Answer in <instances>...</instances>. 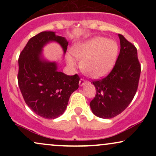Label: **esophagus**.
Masks as SVG:
<instances>
[{"label":"esophagus","mask_w":156,"mask_h":156,"mask_svg":"<svg viewBox=\"0 0 156 156\" xmlns=\"http://www.w3.org/2000/svg\"><path fill=\"white\" fill-rule=\"evenodd\" d=\"M87 83V80H86L84 78H80V81H79V85L80 86H83L84 83Z\"/></svg>","instance_id":"obj_1"}]
</instances>
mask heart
I'll use <instances>...</instances> for the list:
<instances>
[{
  "instance_id": "obj_1",
  "label": "heart",
  "mask_w": 156,
  "mask_h": 156,
  "mask_svg": "<svg viewBox=\"0 0 156 156\" xmlns=\"http://www.w3.org/2000/svg\"><path fill=\"white\" fill-rule=\"evenodd\" d=\"M72 53L82 62L84 74L99 78L106 76L114 68L119 54V46L112 39L95 37L73 46ZM67 62L71 67L76 65V60L71 55H67Z\"/></svg>"
}]
</instances>
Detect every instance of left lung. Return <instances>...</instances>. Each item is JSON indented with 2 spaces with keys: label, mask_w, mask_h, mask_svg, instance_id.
Masks as SVG:
<instances>
[{
  "label": "left lung",
  "mask_w": 156,
  "mask_h": 156,
  "mask_svg": "<svg viewBox=\"0 0 156 156\" xmlns=\"http://www.w3.org/2000/svg\"><path fill=\"white\" fill-rule=\"evenodd\" d=\"M119 37L121 48L114 68L105 78L92 81L96 94L89 105L93 114L103 119L116 117L128 106L140 78L136 48L122 34Z\"/></svg>",
  "instance_id": "left-lung-1"
}]
</instances>
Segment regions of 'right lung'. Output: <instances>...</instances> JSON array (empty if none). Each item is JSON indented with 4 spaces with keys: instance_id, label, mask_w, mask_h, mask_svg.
Instances as JSON below:
<instances>
[{
    "instance_id": "right-lung-1",
    "label": "right lung",
    "mask_w": 156,
    "mask_h": 156,
    "mask_svg": "<svg viewBox=\"0 0 156 156\" xmlns=\"http://www.w3.org/2000/svg\"><path fill=\"white\" fill-rule=\"evenodd\" d=\"M50 41L59 43L66 53L68 42L53 31H43L31 37L18 59L17 80L25 102L37 115L55 119L63 114L71 94L78 88V74L67 76L57 70L54 62L40 59L42 48Z\"/></svg>"
}]
</instances>
